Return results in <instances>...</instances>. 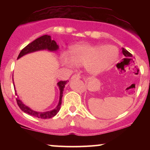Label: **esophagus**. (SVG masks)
<instances>
[{"mask_svg": "<svg viewBox=\"0 0 150 150\" xmlns=\"http://www.w3.org/2000/svg\"><path fill=\"white\" fill-rule=\"evenodd\" d=\"M80 75H79V74H75V75H73V76H72L71 79L72 80H73V79H80Z\"/></svg>", "mask_w": 150, "mask_h": 150, "instance_id": "obj_1", "label": "esophagus"}]
</instances>
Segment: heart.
<instances>
[{
  "instance_id": "b5f03b06",
  "label": "heart",
  "mask_w": 150,
  "mask_h": 150,
  "mask_svg": "<svg viewBox=\"0 0 150 150\" xmlns=\"http://www.w3.org/2000/svg\"><path fill=\"white\" fill-rule=\"evenodd\" d=\"M118 56V50L113 46H100L85 43L72 46L68 53L61 55V59L64 65H84L89 74L97 75L107 70Z\"/></svg>"
}]
</instances>
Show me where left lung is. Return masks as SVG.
<instances>
[{
    "label": "left lung",
    "mask_w": 150,
    "mask_h": 150,
    "mask_svg": "<svg viewBox=\"0 0 150 150\" xmlns=\"http://www.w3.org/2000/svg\"><path fill=\"white\" fill-rule=\"evenodd\" d=\"M122 52H123V54L124 55L125 58H127V59H130L131 60V61H132V55L130 52H128L126 49L122 48Z\"/></svg>",
    "instance_id": "8db88e82"
}]
</instances>
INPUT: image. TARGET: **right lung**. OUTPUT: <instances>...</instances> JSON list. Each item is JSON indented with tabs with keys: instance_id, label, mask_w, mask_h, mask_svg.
Here are the masks:
<instances>
[{
	"instance_id": "right-lung-1",
	"label": "right lung",
	"mask_w": 150,
	"mask_h": 150,
	"mask_svg": "<svg viewBox=\"0 0 150 150\" xmlns=\"http://www.w3.org/2000/svg\"><path fill=\"white\" fill-rule=\"evenodd\" d=\"M58 46L57 45L56 42L53 40H51V36L46 35L42 36V37L37 38V39L33 41L32 43L29 44L27 46H25L23 49L20 51V54H19L18 59L20 58L22 56H24L26 54H28V53L35 52V51H42V50H48V51H56L58 49ZM67 81H60L57 83V85L59 88L60 90V97H59V101H58V104L56 108L54 109L51 110V111H45V112H39V111H34V110L31 109L30 107H28L27 106L24 104L22 101L20 100V98L18 96L16 93V90L15 91V94L17 95V103L19 107L20 108V109L22 111L26 113H28V114L31 115V116L34 117H37L39 118H42V119H46V118H53V116H56V114L58 113V111H60V108H61V105L62 103V97H63V90H64L65 85H66ZM14 84V82H13ZM14 88L15 85H14Z\"/></svg>"
}]
</instances>
